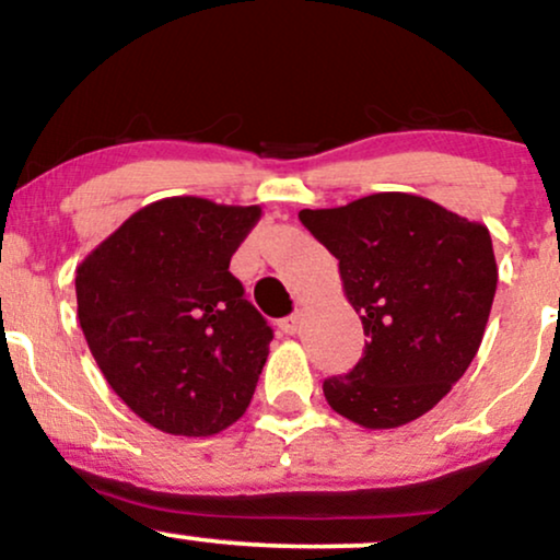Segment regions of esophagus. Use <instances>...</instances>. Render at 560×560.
Listing matches in <instances>:
<instances>
[{
	"mask_svg": "<svg viewBox=\"0 0 560 560\" xmlns=\"http://www.w3.org/2000/svg\"><path fill=\"white\" fill-rule=\"evenodd\" d=\"M300 326H302L300 313H292V316H287V318L279 320V329L284 331V334H298Z\"/></svg>",
	"mask_w": 560,
	"mask_h": 560,
	"instance_id": "esophagus-1",
	"label": "esophagus"
}]
</instances>
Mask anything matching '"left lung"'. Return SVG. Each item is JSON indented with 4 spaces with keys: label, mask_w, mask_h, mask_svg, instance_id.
I'll use <instances>...</instances> for the list:
<instances>
[{
    "label": "left lung",
    "mask_w": 560,
    "mask_h": 560,
    "mask_svg": "<svg viewBox=\"0 0 560 560\" xmlns=\"http://www.w3.org/2000/svg\"><path fill=\"white\" fill-rule=\"evenodd\" d=\"M339 260L350 305L369 337L326 402L363 429H397L432 410L466 374L490 318L498 262L485 223L405 191L342 208L300 210Z\"/></svg>",
    "instance_id": "left-lung-1"
}]
</instances>
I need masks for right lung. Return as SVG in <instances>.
Masks as SVG:
<instances>
[{
    "label": "right lung",
    "instance_id": "add662e5",
    "mask_svg": "<svg viewBox=\"0 0 560 560\" xmlns=\"http://www.w3.org/2000/svg\"><path fill=\"white\" fill-rule=\"evenodd\" d=\"M260 215L258 205L165 197L75 268L79 324L96 365L160 432L218 434L253 400L273 331L229 262Z\"/></svg>",
    "mask_w": 560,
    "mask_h": 560
}]
</instances>
